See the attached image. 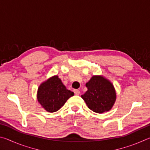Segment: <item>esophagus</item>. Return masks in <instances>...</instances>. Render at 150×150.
Returning a JSON list of instances; mask_svg holds the SVG:
<instances>
[{"label":"esophagus","mask_w":150,"mask_h":150,"mask_svg":"<svg viewBox=\"0 0 150 150\" xmlns=\"http://www.w3.org/2000/svg\"><path fill=\"white\" fill-rule=\"evenodd\" d=\"M73 92H74L75 95H79L80 94V91L78 89H74L73 90Z\"/></svg>","instance_id":"obj_1"}]
</instances>
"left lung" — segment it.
I'll use <instances>...</instances> for the list:
<instances>
[{"label":"left lung","instance_id":"8db88e82","mask_svg":"<svg viewBox=\"0 0 150 150\" xmlns=\"http://www.w3.org/2000/svg\"><path fill=\"white\" fill-rule=\"evenodd\" d=\"M87 91L81 97L88 108L96 113L109 111L116 100V91L112 83L103 76L94 75L86 83Z\"/></svg>","mask_w":150,"mask_h":150}]
</instances>
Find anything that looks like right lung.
<instances>
[{"mask_svg": "<svg viewBox=\"0 0 150 150\" xmlns=\"http://www.w3.org/2000/svg\"><path fill=\"white\" fill-rule=\"evenodd\" d=\"M74 93L66 88L57 75L48 79L39 86L37 98L45 110L54 112L62 108Z\"/></svg>", "mask_w": 150, "mask_h": 150, "instance_id": "right-lung-1", "label": "right lung"}]
</instances>
